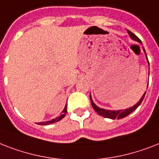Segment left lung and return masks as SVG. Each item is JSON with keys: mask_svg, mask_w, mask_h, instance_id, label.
Returning <instances> with one entry per match:
<instances>
[{"mask_svg": "<svg viewBox=\"0 0 159 159\" xmlns=\"http://www.w3.org/2000/svg\"><path fill=\"white\" fill-rule=\"evenodd\" d=\"M127 31V33L129 34V36H130V37H131V39L134 40V41H136V42H138L139 43L142 44V42H141V41H140L139 38H138L136 36H135L134 33H132L131 32V31L129 30H126ZM143 50H144V52L145 53V56H146V59H147V62H148V64H149V60H148V58H147V55H146V52H145V50H144V49L143 48ZM148 85H149V83H148ZM145 93L144 92V94H143L142 97L140 98V101L137 102L136 103V104H135V105H133L132 107H131V108H129V109H120V110H108V109H101V108H100V107H98L96 104L93 102L92 99H91V95H90V99H91V105H92L93 109H95V112L99 114V115L100 116H103V117H107V118H111V119H121V118H123V117H126L127 115H129L130 113H132L134 110H135V109H137L138 106H140V104H141V102L143 101V100H144V95H145Z\"/></svg>", "mask_w": 159, "mask_h": 159, "instance_id": "1", "label": "left lung"}]
</instances>
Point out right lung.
I'll use <instances>...</instances> for the list:
<instances>
[{"mask_svg": "<svg viewBox=\"0 0 159 159\" xmlns=\"http://www.w3.org/2000/svg\"><path fill=\"white\" fill-rule=\"evenodd\" d=\"M62 113L63 114H61L60 116H59V117H55V118H54V119L50 120V121H47V122H38L37 124L38 125H49V124H52V123H55V122H59V120H61L63 117L65 116V114L67 113V104L65 105V107H64V110H63V112H62Z\"/></svg>", "mask_w": 159, "mask_h": 159, "instance_id": "obj_1", "label": "right lung"}]
</instances>
